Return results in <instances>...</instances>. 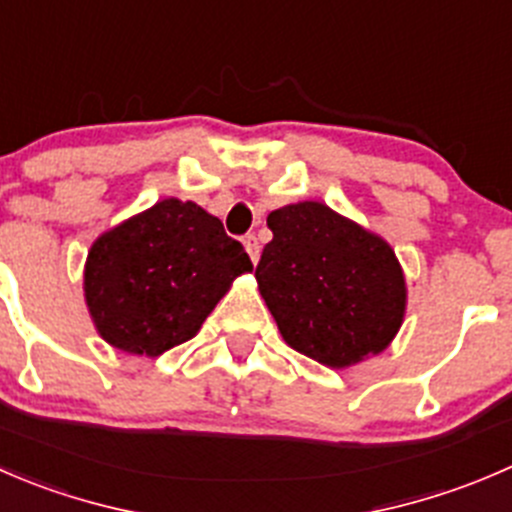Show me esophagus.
<instances>
[{"instance_id": "obj_1", "label": "esophagus", "mask_w": 512, "mask_h": 512, "mask_svg": "<svg viewBox=\"0 0 512 512\" xmlns=\"http://www.w3.org/2000/svg\"><path fill=\"white\" fill-rule=\"evenodd\" d=\"M245 250H247V255H250L252 262L260 260V242H257L255 235L245 237Z\"/></svg>"}]
</instances>
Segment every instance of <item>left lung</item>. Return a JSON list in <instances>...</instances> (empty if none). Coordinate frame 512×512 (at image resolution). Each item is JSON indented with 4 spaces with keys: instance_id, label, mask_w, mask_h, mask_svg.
<instances>
[{
    "instance_id": "left-lung-1",
    "label": "left lung",
    "mask_w": 512,
    "mask_h": 512,
    "mask_svg": "<svg viewBox=\"0 0 512 512\" xmlns=\"http://www.w3.org/2000/svg\"><path fill=\"white\" fill-rule=\"evenodd\" d=\"M267 227L255 277L282 340L335 370L380 355L408 307L393 247L312 200L272 210Z\"/></svg>"
}]
</instances>
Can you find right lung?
I'll list each match as a JSON object with an SVG mask.
<instances>
[{"label": "right lung", "mask_w": 512, "mask_h": 512, "mask_svg": "<svg viewBox=\"0 0 512 512\" xmlns=\"http://www.w3.org/2000/svg\"><path fill=\"white\" fill-rule=\"evenodd\" d=\"M245 272V247L215 215L167 197L92 242L84 302L104 342L157 357L195 337Z\"/></svg>", "instance_id": "right-lung-1"}]
</instances>
